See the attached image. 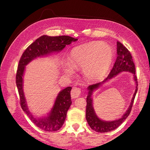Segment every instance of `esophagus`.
Here are the masks:
<instances>
[{
    "label": "esophagus",
    "instance_id": "obj_1",
    "mask_svg": "<svg viewBox=\"0 0 150 150\" xmlns=\"http://www.w3.org/2000/svg\"><path fill=\"white\" fill-rule=\"evenodd\" d=\"M81 90L77 87H73L71 91V97L72 98H77L79 95H81Z\"/></svg>",
    "mask_w": 150,
    "mask_h": 150
}]
</instances>
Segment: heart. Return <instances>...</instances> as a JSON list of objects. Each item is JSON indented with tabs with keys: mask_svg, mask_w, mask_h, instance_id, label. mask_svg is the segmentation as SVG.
<instances>
[{
	"mask_svg": "<svg viewBox=\"0 0 150 150\" xmlns=\"http://www.w3.org/2000/svg\"><path fill=\"white\" fill-rule=\"evenodd\" d=\"M71 64L66 66V73L72 75L74 68H83L88 81H97L106 74L113 60V48L109 44L91 42L73 48L69 54Z\"/></svg>",
	"mask_w": 150,
	"mask_h": 150,
	"instance_id": "1",
	"label": "heart"
}]
</instances>
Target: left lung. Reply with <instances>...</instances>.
Here are the masks:
<instances>
[{
    "label": "left lung",
    "instance_id": "left-lung-1",
    "mask_svg": "<svg viewBox=\"0 0 150 150\" xmlns=\"http://www.w3.org/2000/svg\"><path fill=\"white\" fill-rule=\"evenodd\" d=\"M117 57L110 74L108 75V77L103 82H98V83L93 85H90L87 88L88 91V96L86 98L87 106L86 112V119L87 122L89 126H90V128L97 132H108L118 128L126 119V118L129 115L130 111L132 110V108L137 91V76L135 75V68L132 59V56L130 54L128 50L125 46H124L119 41L117 42ZM124 71L131 72L133 75L134 80L136 83V90L132 98L131 103L126 112L119 119L108 121L102 120L97 116L94 110L93 105V92L100 88L105 82L109 81L111 79L115 77L119 73Z\"/></svg>",
    "mask_w": 150,
    "mask_h": 150
}]
</instances>
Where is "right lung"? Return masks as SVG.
Returning a JSON list of instances; mask_svg holds the SVG:
<instances>
[{
    "mask_svg": "<svg viewBox=\"0 0 150 150\" xmlns=\"http://www.w3.org/2000/svg\"><path fill=\"white\" fill-rule=\"evenodd\" d=\"M77 40V39L65 35L59 37L42 35L27 47L19 60L16 75V84L20 96L21 108L38 128L46 132H56L62 126L67 112L72 103L70 95L71 87H67L60 90L54 101L53 107L47 115L41 117L35 115L28 108L23 90V78L26 66L39 57L58 53L66 45H69Z\"/></svg>",
    "mask_w": 150,
    "mask_h": 150,
    "instance_id": "1",
    "label": "right lung"
}]
</instances>
